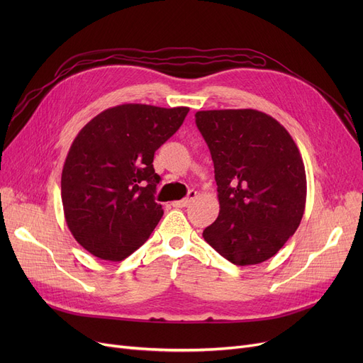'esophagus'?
<instances>
[{"instance_id": "obj_1", "label": "esophagus", "mask_w": 363, "mask_h": 363, "mask_svg": "<svg viewBox=\"0 0 363 363\" xmlns=\"http://www.w3.org/2000/svg\"><path fill=\"white\" fill-rule=\"evenodd\" d=\"M196 197H197V191H194V189H191V191L188 193V196H186L184 200L174 201V203H172V206H174V207H186Z\"/></svg>"}]
</instances>
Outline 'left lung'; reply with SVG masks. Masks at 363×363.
<instances>
[{"label":"left lung","mask_w":363,"mask_h":363,"mask_svg":"<svg viewBox=\"0 0 363 363\" xmlns=\"http://www.w3.org/2000/svg\"><path fill=\"white\" fill-rule=\"evenodd\" d=\"M196 123L211 150L219 216L203 231L238 266L275 256L296 233L306 204V172L289 130L253 108L203 110Z\"/></svg>","instance_id":"1"}]
</instances>
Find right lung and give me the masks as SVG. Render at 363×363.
I'll use <instances>...</instances> for the list:
<instances>
[{"label": "right lung", "mask_w": 363, "mask_h": 363, "mask_svg": "<svg viewBox=\"0 0 363 363\" xmlns=\"http://www.w3.org/2000/svg\"><path fill=\"white\" fill-rule=\"evenodd\" d=\"M188 107L122 104L91 119L73 140L62 172L66 223L85 250L119 262L141 247L163 216L155 200L156 150Z\"/></svg>", "instance_id": "1"}]
</instances>
